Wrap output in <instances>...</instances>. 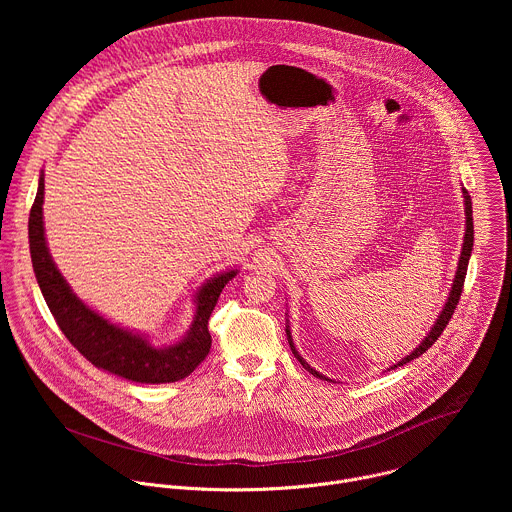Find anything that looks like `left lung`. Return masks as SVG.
<instances>
[{"label":"left lung","mask_w":512,"mask_h":512,"mask_svg":"<svg viewBox=\"0 0 512 512\" xmlns=\"http://www.w3.org/2000/svg\"><path fill=\"white\" fill-rule=\"evenodd\" d=\"M462 192H464V204H466V235H464V245H462V253H460V261H458V271H456V277H454V285H452V291H450V298H448V302H446V306H444V310H442V314L437 316V320H435V324H433V328H431V332L423 338V342L411 352V354H407L401 362H397V364H393L391 369H397V367H403V364H407V362H411L413 358H417V356H421L431 344H435V340L442 336V332H444V328L448 326V322H450V318H452V314H454V310H456V306H458V302H460V296H462V287H464V279H466V271H468V261H470V253H472V247H474V221H472V200H470V194H468V190L466 188H462ZM285 334H287V342H289V348H291V352H294V356L300 360V364L302 367L308 371V373H312L314 377H318V379H326L324 375H320L316 369H312L310 364L300 356V352L296 350V346H294V340H291V332H289V328H285ZM326 381H330V379H326Z\"/></svg>","instance_id":"obj_1"}]
</instances>
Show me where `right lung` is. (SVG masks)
Here are the masks:
<instances>
[{"label": "right lung", "instance_id": "obj_1", "mask_svg": "<svg viewBox=\"0 0 512 512\" xmlns=\"http://www.w3.org/2000/svg\"><path fill=\"white\" fill-rule=\"evenodd\" d=\"M44 178L40 176L36 200L30 210L28 237L32 267L42 296L68 342L95 367L133 383H174L186 379L206 358L212 338L208 332L210 314L237 269L208 279L196 294V314L188 334L172 346L156 348L139 334L123 330L95 310L85 306L56 269L44 239Z\"/></svg>", "mask_w": 512, "mask_h": 512}]
</instances>
